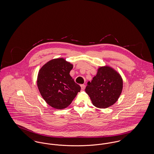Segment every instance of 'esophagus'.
Segmentation results:
<instances>
[{
  "label": "esophagus",
  "mask_w": 154,
  "mask_h": 154,
  "mask_svg": "<svg viewBox=\"0 0 154 154\" xmlns=\"http://www.w3.org/2000/svg\"><path fill=\"white\" fill-rule=\"evenodd\" d=\"M81 87L82 91H84V89H85V85L84 84H81Z\"/></svg>",
  "instance_id": "obj_1"
}]
</instances>
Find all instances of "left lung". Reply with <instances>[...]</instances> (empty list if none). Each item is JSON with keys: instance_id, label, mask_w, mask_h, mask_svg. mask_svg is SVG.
Masks as SVG:
<instances>
[{"instance_id": "8db88e82", "label": "left lung", "mask_w": 154, "mask_h": 154, "mask_svg": "<svg viewBox=\"0 0 154 154\" xmlns=\"http://www.w3.org/2000/svg\"><path fill=\"white\" fill-rule=\"evenodd\" d=\"M123 88L120 74L109 66L100 67L96 75L89 81L85 92L92 104L97 108L105 109L117 101Z\"/></svg>"}]
</instances>
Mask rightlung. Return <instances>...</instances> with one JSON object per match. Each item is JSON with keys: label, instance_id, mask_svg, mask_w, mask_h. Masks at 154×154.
<instances>
[{"label": "right lung", "instance_id": "obj_1", "mask_svg": "<svg viewBox=\"0 0 154 154\" xmlns=\"http://www.w3.org/2000/svg\"><path fill=\"white\" fill-rule=\"evenodd\" d=\"M73 67L65 59H54L38 72L37 84L39 92L46 103L54 109L66 108L80 91V86L69 74Z\"/></svg>", "mask_w": 154, "mask_h": 154}]
</instances>
